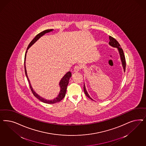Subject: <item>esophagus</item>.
Returning <instances> with one entry per match:
<instances>
[{
  "label": "esophagus",
  "instance_id": "obj_1",
  "mask_svg": "<svg viewBox=\"0 0 146 146\" xmlns=\"http://www.w3.org/2000/svg\"><path fill=\"white\" fill-rule=\"evenodd\" d=\"M81 69V67L80 66H76L74 68V72H77Z\"/></svg>",
  "mask_w": 146,
  "mask_h": 146
}]
</instances>
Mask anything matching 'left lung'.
I'll list each match as a JSON object with an SVG mask.
<instances>
[{
	"instance_id": "8db88e82",
	"label": "left lung",
	"mask_w": 146,
	"mask_h": 146,
	"mask_svg": "<svg viewBox=\"0 0 146 146\" xmlns=\"http://www.w3.org/2000/svg\"><path fill=\"white\" fill-rule=\"evenodd\" d=\"M109 40H110L109 44L111 46H113V47H115V48H118V50H119V54H120V58H121V62H122V66H123L124 71H125V70H126V60H125V55H124V53H123V51L122 48H121L120 44L119 43L118 41L114 38L111 36H109ZM84 91L85 94H86V96L88 98H89L90 99H91V100H93L90 97V96L88 94V93L87 92L86 90L85 89V85H84Z\"/></svg>"
}]
</instances>
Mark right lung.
<instances>
[{
	"label": "right lung",
	"mask_w": 146,
	"mask_h": 146,
	"mask_svg": "<svg viewBox=\"0 0 146 146\" xmlns=\"http://www.w3.org/2000/svg\"><path fill=\"white\" fill-rule=\"evenodd\" d=\"M52 30H53V29H46V30H45V31H43L42 32H41V33H38V34H37V35H36V36L33 38V40H32V41L30 42V43L29 44L27 50L28 48L31 47L33 44H34V43L35 42L38 40V39L40 38L41 36H42V35H44V34H46V33H48V32H50V31H52ZM26 53L25 54V62H24L25 71L26 76V77H27V80H28V83H29L30 89L31 90V91H32V93H33V95H34L35 97H36L38 99H39L40 101H41L42 102H43V103H44L54 104L60 102L61 100H62V99L64 98V97H65V96H66V88H67V86H68V83H69V80H70V78L71 76V72L69 71L68 72H67V73L66 74V75H65V76L62 78V79L61 81H60V86H61V91H60V94H58V97H56V98L52 100H46V99H44V98H43L42 97H41L39 96L38 94H36L34 92V91L33 90L32 88V86H31V85L30 84L29 80L28 77H27L26 69V67H25V58H26Z\"/></svg>",
	"instance_id": "add662e5"
}]
</instances>
